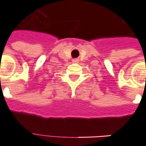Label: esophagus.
I'll list each match as a JSON object with an SVG mask.
<instances>
[{
  "mask_svg": "<svg viewBox=\"0 0 146 146\" xmlns=\"http://www.w3.org/2000/svg\"><path fill=\"white\" fill-rule=\"evenodd\" d=\"M73 63H77V62H78V59H73Z\"/></svg>",
  "mask_w": 146,
  "mask_h": 146,
  "instance_id": "esophagus-1",
  "label": "esophagus"
}]
</instances>
